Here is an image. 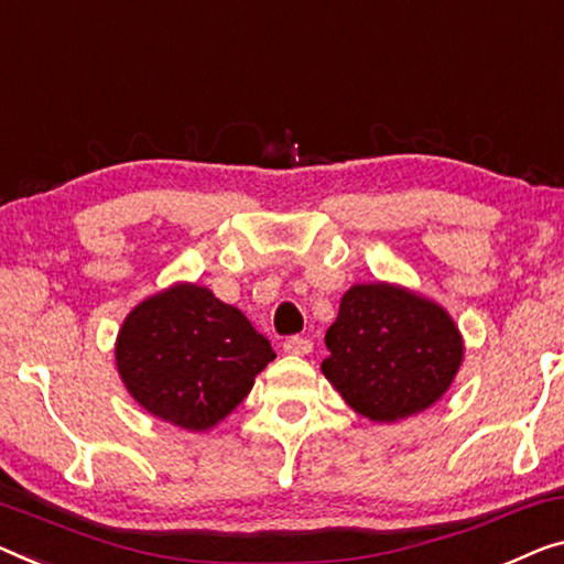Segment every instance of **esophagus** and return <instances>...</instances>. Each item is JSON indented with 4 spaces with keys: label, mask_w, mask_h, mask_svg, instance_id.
I'll list each match as a JSON object with an SVG mask.
<instances>
[{
    "label": "esophagus",
    "mask_w": 564,
    "mask_h": 564,
    "mask_svg": "<svg viewBox=\"0 0 564 564\" xmlns=\"http://www.w3.org/2000/svg\"><path fill=\"white\" fill-rule=\"evenodd\" d=\"M314 349V341L306 339V336H289V339L283 341V351L285 355H299L304 357L308 351Z\"/></svg>",
    "instance_id": "obj_1"
}]
</instances>
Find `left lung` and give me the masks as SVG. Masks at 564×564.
<instances>
[{
	"label": "left lung",
	"instance_id": "left-lung-1",
	"mask_svg": "<svg viewBox=\"0 0 564 564\" xmlns=\"http://www.w3.org/2000/svg\"><path fill=\"white\" fill-rule=\"evenodd\" d=\"M324 341V377L351 410L377 423L438 402L464 359L448 311L392 283L351 285Z\"/></svg>",
	"mask_w": 564,
	"mask_h": 564
}]
</instances>
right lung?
<instances>
[{
	"instance_id": "add662e5",
	"label": "right lung",
	"mask_w": 564,
	"mask_h": 564,
	"mask_svg": "<svg viewBox=\"0 0 564 564\" xmlns=\"http://www.w3.org/2000/svg\"><path fill=\"white\" fill-rule=\"evenodd\" d=\"M275 351L246 314L197 283L141 301L116 339V367L154 417L207 431L246 400Z\"/></svg>"
}]
</instances>
